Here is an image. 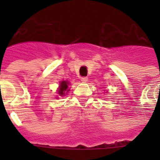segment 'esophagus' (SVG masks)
Wrapping results in <instances>:
<instances>
[{"instance_id":"1","label":"esophagus","mask_w":160,"mask_h":160,"mask_svg":"<svg viewBox=\"0 0 160 160\" xmlns=\"http://www.w3.org/2000/svg\"><path fill=\"white\" fill-rule=\"evenodd\" d=\"M80 80H81L83 83H86L88 81V77H81Z\"/></svg>"}]
</instances>
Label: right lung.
<instances>
[{"instance_id":"right-lung-1","label":"right lung","mask_w":160,"mask_h":160,"mask_svg":"<svg viewBox=\"0 0 160 160\" xmlns=\"http://www.w3.org/2000/svg\"><path fill=\"white\" fill-rule=\"evenodd\" d=\"M68 85H69V82L68 81L63 80V81L60 82V88H59V90H58V94H59L60 96H65V94H67V92L69 91Z\"/></svg>"}]
</instances>
